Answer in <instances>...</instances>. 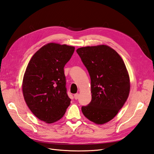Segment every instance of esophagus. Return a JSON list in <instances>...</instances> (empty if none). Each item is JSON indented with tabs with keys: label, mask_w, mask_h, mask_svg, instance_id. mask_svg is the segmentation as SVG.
<instances>
[{
	"label": "esophagus",
	"mask_w": 154,
	"mask_h": 154,
	"mask_svg": "<svg viewBox=\"0 0 154 154\" xmlns=\"http://www.w3.org/2000/svg\"><path fill=\"white\" fill-rule=\"evenodd\" d=\"M79 94H75L74 95V98L75 100H77V99H79Z\"/></svg>",
	"instance_id": "obj_1"
}]
</instances>
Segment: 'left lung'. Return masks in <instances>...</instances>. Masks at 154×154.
<instances>
[{"label": "left lung", "mask_w": 154, "mask_h": 154, "mask_svg": "<svg viewBox=\"0 0 154 154\" xmlns=\"http://www.w3.org/2000/svg\"><path fill=\"white\" fill-rule=\"evenodd\" d=\"M91 79L92 100L81 110L97 124L111 120L123 107L130 90L129 74L116 51L101 45L77 49Z\"/></svg>", "instance_id": "8db88e82"}]
</instances>
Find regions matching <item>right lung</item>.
<instances>
[{"label": "right lung", "mask_w": 154, "mask_h": 154, "mask_svg": "<svg viewBox=\"0 0 154 154\" xmlns=\"http://www.w3.org/2000/svg\"><path fill=\"white\" fill-rule=\"evenodd\" d=\"M75 47L50 43L35 53L23 81L26 103L38 119L51 124L64 116L70 105L64 68Z\"/></svg>", "instance_id": "add662e5"}]
</instances>
